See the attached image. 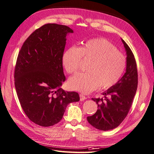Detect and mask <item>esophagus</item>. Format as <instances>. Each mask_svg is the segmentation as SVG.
Segmentation results:
<instances>
[{
  "instance_id": "obj_1",
  "label": "esophagus",
  "mask_w": 154,
  "mask_h": 154,
  "mask_svg": "<svg viewBox=\"0 0 154 154\" xmlns=\"http://www.w3.org/2000/svg\"><path fill=\"white\" fill-rule=\"evenodd\" d=\"M80 100H84L86 99V97L83 94H80Z\"/></svg>"
}]
</instances>
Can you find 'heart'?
Listing matches in <instances>:
<instances>
[{
    "label": "heart",
    "instance_id": "1",
    "mask_svg": "<svg viewBox=\"0 0 154 154\" xmlns=\"http://www.w3.org/2000/svg\"><path fill=\"white\" fill-rule=\"evenodd\" d=\"M82 59L89 61L87 72L79 73L69 80V88L88 93L97 88L108 89L120 79L126 66L125 56L109 41L101 38L89 40L79 48L71 47L63 55L62 61L67 72L76 73Z\"/></svg>",
    "mask_w": 154,
    "mask_h": 154
}]
</instances>
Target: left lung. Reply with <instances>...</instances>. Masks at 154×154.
Listing matches in <instances>:
<instances>
[{
	"instance_id": "obj_1",
	"label": "left lung",
	"mask_w": 154,
	"mask_h": 154,
	"mask_svg": "<svg viewBox=\"0 0 154 154\" xmlns=\"http://www.w3.org/2000/svg\"><path fill=\"white\" fill-rule=\"evenodd\" d=\"M122 40L127 52L126 72L117 83L103 93L104 99L92 98L98 110L87 118L89 124L101 131L111 130L119 125L129 113L137 89L136 60L128 45Z\"/></svg>"
}]
</instances>
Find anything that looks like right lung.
I'll return each mask as SVG.
<instances>
[{"label":"right lung","instance_id":"add662e5","mask_svg":"<svg viewBox=\"0 0 154 154\" xmlns=\"http://www.w3.org/2000/svg\"><path fill=\"white\" fill-rule=\"evenodd\" d=\"M73 31L66 25L45 24L35 30L19 52L14 84L21 106L30 120L49 127L61 120L66 107L80 100L78 93L66 91L62 57L66 36Z\"/></svg>","mask_w":154,"mask_h":154}]
</instances>
